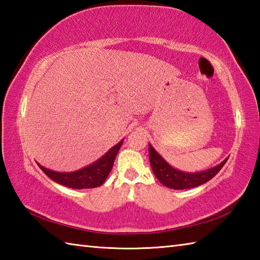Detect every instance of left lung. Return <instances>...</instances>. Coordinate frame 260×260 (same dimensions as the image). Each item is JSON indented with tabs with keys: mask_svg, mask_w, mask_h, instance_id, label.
<instances>
[{
	"mask_svg": "<svg viewBox=\"0 0 260 260\" xmlns=\"http://www.w3.org/2000/svg\"><path fill=\"white\" fill-rule=\"evenodd\" d=\"M148 155H150L153 173L155 174L157 180L163 185L174 190L191 189V187H196L206 183V182L211 180L214 175L218 174L219 171L222 169L228 159V157L223 159L221 163L214 168L201 171V172L191 173L183 172V171L176 170L173 167H171L151 144H148Z\"/></svg>",
	"mask_w": 260,
	"mask_h": 260,
	"instance_id": "left-lung-1",
	"label": "left lung"
}]
</instances>
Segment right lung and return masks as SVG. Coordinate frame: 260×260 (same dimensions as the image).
Masks as SVG:
<instances>
[{"instance_id": "obj_1", "label": "right lung", "mask_w": 260, "mask_h": 260, "mask_svg": "<svg viewBox=\"0 0 260 260\" xmlns=\"http://www.w3.org/2000/svg\"><path fill=\"white\" fill-rule=\"evenodd\" d=\"M123 142L124 140H121L97 161L74 172H57V171L42 167L39 163L38 165L43 171V173H46L52 181L59 184L71 187V189H92V187L101 186L107 179Z\"/></svg>"}]
</instances>
